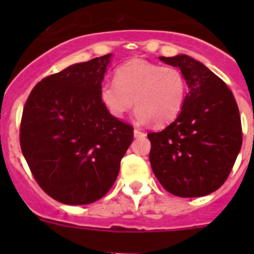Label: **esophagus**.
Listing matches in <instances>:
<instances>
[{
  "label": "esophagus",
  "mask_w": 254,
  "mask_h": 254,
  "mask_svg": "<svg viewBox=\"0 0 254 254\" xmlns=\"http://www.w3.org/2000/svg\"><path fill=\"white\" fill-rule=\"evenodd\" d=\"M134 136L135 137H145L146 134H145V132H142L141 130L134 129Z\"/></svg>",
  "instance_id": "1"
}]
</instances>
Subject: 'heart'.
Listing matches in <instances>:
<instances>
[{
    "label": "heart",
    "instance_id": "obj_1",
    "mask_svg": "<svg viewBox=\"0 0 254 254\" xmlns=\"http://www.w3.org/2000/svg\"><path fill=\"white\" fill-rule=\"evenodd\" d=\"M187 81L176 66H161L142 59L127 61L115 71V81L104 82L99 99L115 119H123L136 106L139 122L155 125L173 122L183 107Z\"/></svg>",
    "mask_w": 254,
    "mask_h": 254
}]
</instances>
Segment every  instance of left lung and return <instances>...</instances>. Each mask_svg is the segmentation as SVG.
<instances>
[{"mask_svg": "<svg viewBox=\"0 0 254 254\" xmlns=\"http://www.w3.org/2000/svg\"><path fill=\"white\" fill-rule=\"evenodd\" d=\"M183 72L189 92L172 124L147 135L156 178L171 194L204 196L224 184L242 146L240 112L221 78L188 55L161 56Z\"/></svg>", "mask_w": 254, "mask_h": 254, "instance_id": "obj_1", "label": "left lung"}]
</instances>
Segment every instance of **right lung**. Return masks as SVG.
Masks as SVG:
<instances>
[{
  "instance_id": "obj_1",
  "label": "right lung",
  "mask_w": 254,
  "mask_h": 254,
  "mask_svg": "<svg viewBox=\"0 0 254 254\" xmlns=\"http://www.w3.org/2000/svg\"><path fill=\"white\" fill-rule=\"evenodd\" d=\"M112 54L48 76L33 88L20 123V148L43 190L67 205L98 200L112 188L134 139L99 99Z\"/></svg>"
}]
</instances>
